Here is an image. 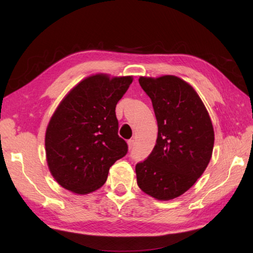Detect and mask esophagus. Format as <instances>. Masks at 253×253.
Instances as JSON below:
<instances>
[{"label":"esophagus","mask_w":253,"mask_h":253,"mask_svg":"<svg viewBox=\"0 0 253 253\" xmlns=\"http://www.w3.org/2000/svg\"><path fill=\"white\" fill-rule=\"evenodd\" d=\"M127 143H128V148L132 149L133 146H135V140H133V139H130V140H128Z\"/></svg>","instance_id":"34e87169"}]
</instances>
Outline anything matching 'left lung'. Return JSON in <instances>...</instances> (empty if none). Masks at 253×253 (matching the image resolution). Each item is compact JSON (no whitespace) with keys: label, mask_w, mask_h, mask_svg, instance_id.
<instances>
[{"label":"left lung","mask_w":253,"mask_h":253,"mask_svg":"<svg viewBox=\"0 0 253 253\" xmlns=\"http://www.w3.org/2000/svg\"><path fill=\"white\" fill-rule=\"evenodd\" d=\"M139 84L152 101L158 138L149 157L136 165L137 184L158 200H170L206 170L214 146L212 122L200 96L182 79L140 77Z\"/></svg>","instance_id":"left-lung-1"}]
</instances>
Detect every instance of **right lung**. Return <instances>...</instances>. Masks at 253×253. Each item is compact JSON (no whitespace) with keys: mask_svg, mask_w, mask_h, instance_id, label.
I'll use <instances>...</instances> for the list:
<instances>
[{"mask_svg":"<svg viewBox=\"0 0 253 253\" xmlns=\"http://www.w3.org/2000/svg\"><path fill=\"white\" fill-rule=\"evenodd\" d=\"M131 83V76L93 75L57 106L46 128L45 153L52 176L65 189L79 195L99 189L111 166L127 154L115 107Z\"/></svg>","mask_w":253,"mask_h":253,"instance_id":"1","label":"right lung"}]
</instances>
